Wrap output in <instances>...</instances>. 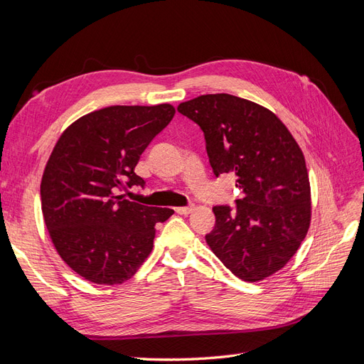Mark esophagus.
<instances>
[{"label":"esophagus","instance_id":"34e87169","mask_svg":"<svg viewBox=\"0 0 364 364\" xmlns=\"http://www.w3.org/2000/svg\"><path fill=\"white\" fill-rule=\"evenodd\" d=\"M174 211L181 215H188L193 211V206H178Z\"/></svg>","mask_w":364,"mask_h":364}]
</instances>
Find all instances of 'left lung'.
I'll return each instance as SVG.
<instances>
[{"label":"left lung","mask_w":364,"mask_h":364,"mask_svg":"<svg viewBox=\"0 0 364 364\" xmlns=\"http://www.w3.org/2000/svg\"><path fill=\"white\" fill-rule=\"evenodd\" d=\"M178 111L203 130L215 178L235 173L241 197L213 208L206 243L235 277L257 282L281 270L304 241L311 193L304 153L269 109L230 94H206Z\"/></svg>","instance_id":"8db88e82"}]
</instances>
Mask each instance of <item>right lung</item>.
<instances>
[{"instance_id": "right-lung-1", "label": "right lung", "mask_w": 364, "mask_h": 364, "mask_svg": "<svg viewBox=\"0 0 364 364\" xmlns=\"http://www.w3.org/2000/svg\"><path fill=\"white\" fill-rule=\"evenodd\" d=\"M174 112L167 103L109 106L74 121L54 146L41 182L43 222L60 258L86 281L130 279L150 255L156 223L174 213L117 196L144 186L139 156Z\"/></svg>"}]
</instances>
